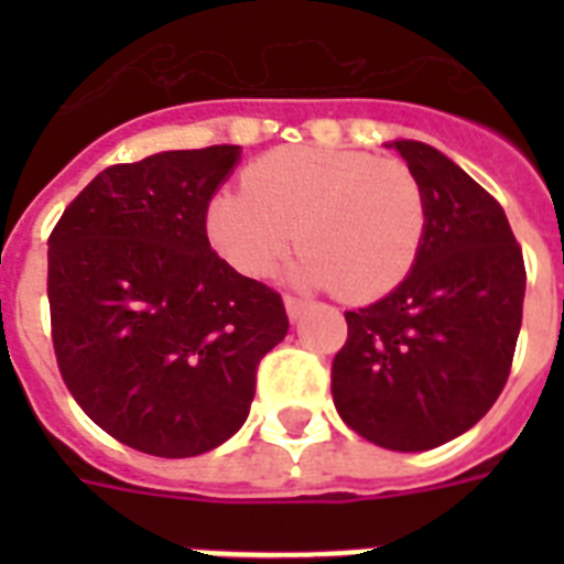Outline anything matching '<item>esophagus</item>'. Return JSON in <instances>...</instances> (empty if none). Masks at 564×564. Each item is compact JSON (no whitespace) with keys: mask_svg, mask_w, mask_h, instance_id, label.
I'll return each mask as SVG.
<instances>
[{"mask_svg":"<svg viewBox=\"0 0 564 564\" xmlns=\"http://www.w3.org/2000/svg\"><path fill=\"white\" fill-rule=\"evenodd\" d=\"M305 307H307L305 299L291 296V293H288V296H285V311H288V316H291V322H296V318L302 316V313H305Z\"/></svg>","mask_w":564,"mask_h":564,"instance_id":"esophagus-1","label":"esophagus"}]
</instances>
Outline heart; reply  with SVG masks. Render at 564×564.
Wrapping results in <instances>:
<instances>
[{"label":"heart","mask_w":564,"mask_h":564,"mask_svg":"<svg viewBox=\"0 0 564 564\" xmlns=\"http://www.w3.org/2000/svg\"><path fill=\"white\" fill-rule=\"evenodd\" d=\"M246 192L208 208L214 246L251 279L296 246L299 285L372 302L401 285L426 234V194L398 161L325 147H282L246 169Z\"/></svg>","instance_id":"obj_1"}]
</instances>
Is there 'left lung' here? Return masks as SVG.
<instances>
[{"mask_svg": "<svg viewBox=\"0 0 564 564\" xmlns=\"http://www.w3.org/2000/svg\"><path fill=\"white\" fill-rule=\"evenodd\" d=\"M392 147L426 194V234L390 296L344 313L330 390L358 435L423 452L471 430L500 398L522 325L525 262L480 183L426 143Z\"/></svg>", "mask_w": 564, "mask_h": 564, "instance_id": "obj_1", "label": "left lung"}]
</instances>
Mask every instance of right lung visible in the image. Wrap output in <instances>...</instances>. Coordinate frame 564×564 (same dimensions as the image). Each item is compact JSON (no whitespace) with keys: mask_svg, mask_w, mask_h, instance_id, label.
Returning a JSON list of instances; mask_svg holds the SVG:
<instances>
[{"mask_svg":"<svg viewBox=\"0 0 564 564\" xmlns=\"http://www.w3.org/2000/svg\"><path fill=\"white\" fill-rule=\"evenodd\" d=\"M237 161L239 147H206L115 163L50 231L58 372L89 421L147 455L226 443L288 333L282 296L208 242V203Z\"/></svg>","mask_w":564,"mask_h":564,"instance_id":"obj_1","label":"right lung"}]
</instances>
